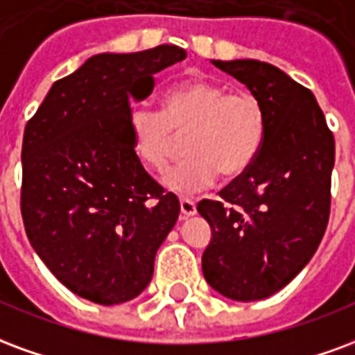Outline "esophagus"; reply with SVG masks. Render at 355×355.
Masks as SVG:
<instances>
[{"mask_svg": "<svg viewBox=\"0 0 355 355\" xmlns=\"http://www.w3.org/2000/svg\"><path fill=\"white\" fill-rule=\"evenodd\" d=\"M180 209H181V219H187V217L195 216L196 214V204L189 198H181L180 200Z\"/></svg>", "mask_w": 355, "mask_h": 355, "instance_id": "34e87169", "label": "esophagus"}]
</instances>
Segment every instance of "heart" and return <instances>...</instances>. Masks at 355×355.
Returning a JSON list of instances; mask_svg holds the SVG:
<instances>
[{"label":"heart","instance_id":"obj_1","mask_svg":"<svg viewBox=\"0 0 355 355\" xmlns=\"http://www.w3.org/2000/svg\"><path fill=\"white\" fill-rule=\"evenodd\" d=\"M132 146L138 159L162 172L181 138L189 159L162 178L175 195H195L214 185L219 172L238 178L259 155L266 132L261 102L250 92H231L208 79L178 85L164 96L162 111L134 105L128 115Z\"/></svg>","mask_w":355,"mask_h":355}]
</instances>
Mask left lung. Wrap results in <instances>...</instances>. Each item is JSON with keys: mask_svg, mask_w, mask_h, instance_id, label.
<instances>
[{"mask_svg": "<svg viewBox=\"0 0 355 355\" xmlns=\"http://www.w3.org/2000/svg\"><path fill=\"white\" fill-rule=\"evenodd\" d=\"M244 83L266 115L265 141L248 172L196 209L211 227L202 272L232 301L287 286L322 242L331 209L335 138L314 94L272 64L214 60Z\"/></svg>", "mask_w": 355, "mask_h": 355, "instance_id": "obj_1", "label": "left lung"}]
</instances>
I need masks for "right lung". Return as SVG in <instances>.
I'll list each match as a JSON object with an SVG mask.
<instances>
[{
  "instance_id": "obj_1",
  "label": "right lung",
  "mask_w": 355,
  "mask_h": 355,
  "mask_svg": "<svg viewBox=\"0 0 355 355\" xmlns=\"http://www.w3.org/2000/svg\"><path fill=\"white\" fill-rule=\"evenodd\" d=\"M187 53L159 45L96 54L56 81L24 128L20 211L26 234L69 291L98 304L138 297L180 216L132 146V100Z\"/></svg>"
}]
</instances>
